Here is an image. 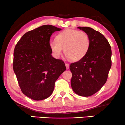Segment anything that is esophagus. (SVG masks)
Instances as JSON below:
<instances>
[{"label":"esophagus","instance_id":"1","mask_svg":"<svg viewBox=\"0 0 125 125\" xmlns=\"http://www.w3.org/2000/svg\"><path fill=\"white\" fill-rule=\"evenodd\" d=\"M65 66H66V68H67V70H68L69 68H70V64H68V63H65Z\"/></svg>","mask_w":125,"mask_h":125}]
</instances>
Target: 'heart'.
<instances>
[{"label":"heart","mask_w":125,"mask_h":125,"mask_svg":"<svg viewBox=\"0 0 125 125\" xmlns=\"http://www.w3.org/2000/svg\"><path fill=\"white\" fill-rule=\"evenodd\" d=\"M90 44L87 33L78 30L67 29L60 32L56 40L50 41L49 47L55 57H59L64 53L70 61H79L86 54Z\"/></svg>","instance_id":"b5f03b06"}]
</instances>
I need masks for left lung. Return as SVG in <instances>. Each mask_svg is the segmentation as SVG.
<instances>
[{
	"mask_svg": "<svg viewBox=\"0 0 125 125\" xmlns=\"http://www.w3.org/2000/svg\"><path fill=\"white\" fill-rule=\"evenodd\" d=\"M78 28L87 33L90 44L86 54L76 62L71 64V84L77 94L91 96L97 92L107 80L111 67V49L103 35L90 27Z\"/></svg>",
	"mask_w": 125,
	"mask_h": 125,
	"instance_id": "left-lung-1",
	"label": "left lung"
}]
</instances>
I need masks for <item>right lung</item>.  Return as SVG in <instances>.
<instances>
[{"label": "right lung", "mask_w": 125, "mask_h": 125, "mask_svg": "<svg viewBox=\"0 0 125 125\" xmlns=\"http://www.w3.org/2000/svg\"><path fill=\"white\" fill-rule=\"evenodd\" d=\"M51 25L41 26L25 33L14 51L13 70L22 93L34 100L48 98L55 82L66 70L64 62L51 54L50 38L60 31Z\"/></svg>", "instance_id": "right-lung-1"}]
</instances>
